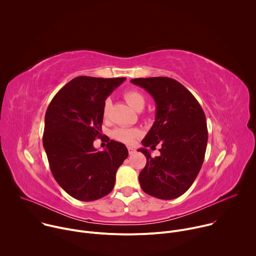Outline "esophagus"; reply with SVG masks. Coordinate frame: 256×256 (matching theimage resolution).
<instances>
[{"instance_id": "esophagus-1", "label": "esophagus", "mask_w": 256, "mask_h": 256, "mask_svg": "<svg viewBox=\"0 0 256 256\" xmlns=\"http://www.w3.org/2000/svg\"><path fill=\"white\" fill-rule=\"evenodd\" d=\"M128 154H130V155H132V154L136 153V150H134V148H132V147H128Z\"/></svg>"}]
</instances>
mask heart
I'll list each match as a JSON object with an SVG mask.
<instances>
[{
	"label": "heart",
	"instance_id": "obj_1",
	"mask_svg": "<svg viewBox=\"0 0 256 256\" xmlns=\"http://www.w3.org/2000/svg\"><path fill=\"white\" fill-rule=\"evenodd\" d=\"M124 97L128 104L134 109V110H140L144 105V96L138 90H128L124 93ZM110 105V100L106 99L103 104V118H107L108 109ZM140 136V130L138 128H118L112 132V138L122 142L132 144H134L138 138Z\"/></svg>",
	"mask_w": 256,
	"mask_h": 256
}]
</instances>
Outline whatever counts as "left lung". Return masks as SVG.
Returning a JSON list of instances; mask_svg holds the SVG:
<instances>
[{"instance_id": "left-lung-1", "label": "left lung", "mask_w": 256, "mask_h": 256, "mask_svg": "<svg viewBox=\"0 0 256 256\" xmlns=\"http://www.w3.org/2000/svg\"><path fill=\"white\" fill-rule=\"evenodd\" d=\"M130 82L147 90L156 102V120L142 140L144 168L138 175L142 190L160 200L184 194L194 184L204 163L208 128L196 97L174 79L138 78ZM159 144L162 155L152 158L145 149Z\"/></svg>"}]
</instances>
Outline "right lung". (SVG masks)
Wrapping results in <instances>:
<instances>
[{"label": "right lung", "instance_id": "1", "mask_svg": "<svg viewBox=\"0 0 256 256\" xmlns=\"http://www.w3.org/2000/svg\"><path fill=\"white\" fill-rule=\"evenodd\" d=\"M124 80L77 77L48 107L44 148L54 179L74 198L92 202L112 192L116 171L128 158V149L120 142L108 138L101 152L93 147L95 138L102 136L103 104Z\"/></svg>", "mask_w": 256, "mask_h": 256}]
</instances>
